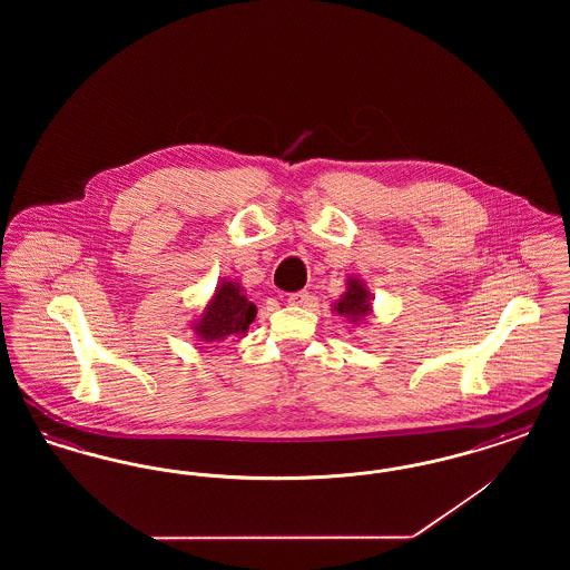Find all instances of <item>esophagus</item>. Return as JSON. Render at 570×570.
Returning a JSON list of instances; mask_svg holds the SVG:
<instances>
[{
    "label": "esophagus",
    "instance_id": "esophagus-1",
    "mask_svg": "<svg viewBox=\"0 0 570 570\" xmlns=\"http://www.w3.org/2000/svg\"><path fill=\"white\" fill-rule=\"evenodd\" d=\"M307 303H309V293H305V291H298V293L288 295V305H295V307H305Z\"/></svg>",
    "mask_w": 570,
    "mask_h": 570
}]
</instances>
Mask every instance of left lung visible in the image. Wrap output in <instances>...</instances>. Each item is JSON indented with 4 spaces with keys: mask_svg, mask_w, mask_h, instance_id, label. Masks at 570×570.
Here are the masks:
<instances>
[{
    "mask_svg": "<svg viewBox=\"0 0 570 570\" xmlns=\"http://www.w3.org/2000/svg\"><path fill=\"white\" fill-rule=\"evenodd\" d=\"M333 312H337L351 325L365 323L372 316V295L361 277L351 275L346 279V293L335 301Z\"/></svg>",
    "mask_w": 570,
    "mask_h": 570,
    "instance_id": "obj_1",
    "label": "left lung"
}]
</instances>
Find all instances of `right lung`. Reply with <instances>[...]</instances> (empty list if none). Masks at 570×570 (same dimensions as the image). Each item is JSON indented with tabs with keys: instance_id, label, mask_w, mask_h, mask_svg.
Returning a JSON list of instances; mask_svg holds the SVG:
<instances>
[{
	"instance_id": "add662e5",
	"label": "right lung",
	"mask_w": 570,
	"mask_h": 570,
	"mask_svg": "<svg viewBox=\"0 0 570 570\" xmlns=\"http://www.w3.org/2000/svg\"><path fill=\"white\" fill-rule=\"evenodd\" d=\"M256 318V305L245 297L244 286L233 279H222L214 297L207 301L200 316L191 323V331L203 344H219L247 335Z\"/></svg>"
}]
</instances>
